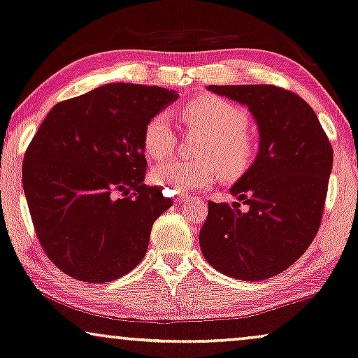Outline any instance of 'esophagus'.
I'll use <instances>...</instances> for the list:
<instances>
[{"instance_id": "obj_1", "label": "esophagus", "mask_w": 358, "mask_h": 358, "mask_svg": "<svg viewBox=\"0 0 358 358\" xmlns=\"http://www.w3.org/2000/svg\"><path fill=\"white\" fill-rule=\"evenodd\" d=\"M188 198H189V194H187V193H178V194H175V203L187 201Z\"/></svg>"}]
</instances>
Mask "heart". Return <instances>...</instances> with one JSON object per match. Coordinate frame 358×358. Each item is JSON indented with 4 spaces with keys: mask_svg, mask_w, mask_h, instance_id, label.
Instances as JSON below:
<instances>
[{
    "mask_svg": "<svg viewBox=\"0 0 358 358\" xmlns=\"http://www.w3.org/2000/svg\"><path fill=\"white\" fill-rule=\"evenodd\" d=\"M185 125L206 135L200 160H173L153 170V180L171 193L200 189L221 175L236 178L255 160L256 143L248 132V114L243 107L216 96L194 99L182 110ZM176 145V134L166 112H157L143 127V148L153 160H165Z\"/></svg>",
    "mask_w": 358,
    "mask_h": 358,
    "instance_id": "obj_1",
    "label": "heart"
}]
</instances>
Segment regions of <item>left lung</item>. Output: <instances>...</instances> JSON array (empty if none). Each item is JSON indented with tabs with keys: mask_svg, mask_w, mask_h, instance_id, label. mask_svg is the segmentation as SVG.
<instances>
[{
	"mask_svg": "<svg viewBox=\"0 0 358 358\" xmlns=\"http://www.w3.org/2000/svg\"><path fill=\"white\" fill-rule=\"evenodd\" d=\"M241 102L259 127L255 164L229 189L241 203L208 201L200 231L206 261L239 280L287 269L319 231L334 150L304 99L278 85H210Z\"/></svg>",
	"mask_w": 358,
	"mask_h": 358,
	"instance_id": "obj_1",
	"label": "left lung"
}]
</instances>
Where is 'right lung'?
Returning <instances> with one entry per match:
<instances>
[{"label":"right lung","mask_w":358,"mask_h":358,"mask_svg":"<svg viewBox=\"0 0 358 358\" xmlns=\"http://www.w3.org/2000/svg\"><path fill=\"white\" fill-rule=\"evenodd\" d=\"M178 99L158 85L107 84L56 103L26 148L22 188L52 264L110 282L145 256L152 224L171 206L143 183V127Z\"/></svg>","instance_id":"1"}]
</instances>
